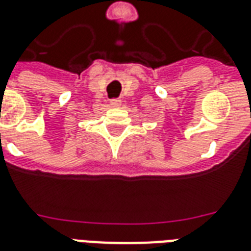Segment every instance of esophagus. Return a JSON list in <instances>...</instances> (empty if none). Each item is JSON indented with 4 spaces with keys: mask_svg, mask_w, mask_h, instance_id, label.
Listing matches in <instances>:
<instances>
[{
    "mask_svg": "<svg viewBox=\"0 0 251 251\" xmlns=\"http://www.w3.org/2000/svg\"><path fill=\"white\" fill-rule=\"evenodd\" d=\"M112 108H118V106L121 105V100L120 99H113V100H110V104H109Z\"/></svg>",
    "mask_w": 251,
    "mask_h": 251,
    "instance_id": "1",
    "label": "esophagus"
}]
</instances>
